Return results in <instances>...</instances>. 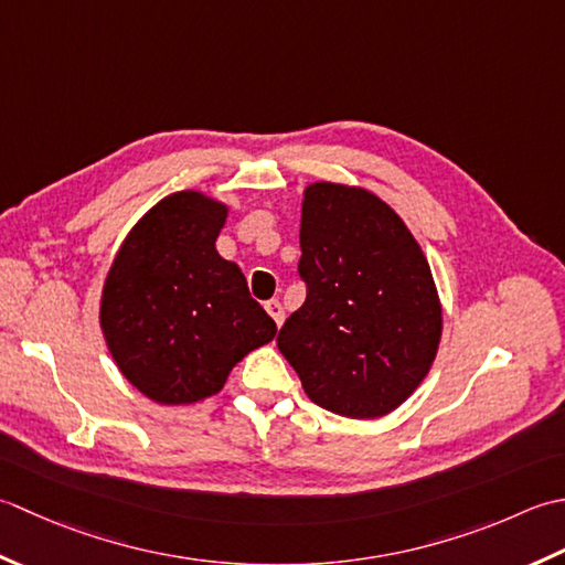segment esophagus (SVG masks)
I'll use <instances>...</instances> for the list:
<instances>
[{
	"label": "esophagus",
	"instance_id": "obj_1",
	"mask_svg": "<svg viewBox=\"0 0 565 565\" xmlns=\"http://www.w3.org/2000/svg\"><path fill=\"white\" fill-rule=\"evenodd\" d=\"M266 312L273 317V321H275V324H278V329H280L282 321H285V309H282V305L278 302V299H270V302H266Z\"/></svg>",
	"mask_w": 565,
	"mask_h": 565
}]
</instances>
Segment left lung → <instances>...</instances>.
<instances>
[{
  "mask_svg": "<svg viewBox=\"0 0 565 565\" xmlns=\"http://www.w3.org/2000/svg\"><path fill=\"white\" fill-rule=\"evenodd\" d=\"M302 194L307 299L278 349L315 405L349 419L385 417L429 375L441 343L429 260L375 192L319 180Z\"/></svg>",
  "mask_w": 565,
  "mask_h": 565,
  "instance_id": "8db88e82",
  "label": "left lung"
}]
</instances>
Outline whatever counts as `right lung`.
<instances>
[{"instance_id": "add662e5", "label": "right lung", "mask_w": 565, "mask_h": 565, "mask_svg": "<svg viewBox=\"0 0 565 565\" xmlns=\"http://www.w3.org/2000/svg\"><path fill=\"white\" fill-rule=\"evenodd\" d=\"M228 204L172 192L126 234L99 297V327L121 375L158 405L216 395L278 327L248 295L244 273L218 256Z\"/></svg>"}]
</instances>
